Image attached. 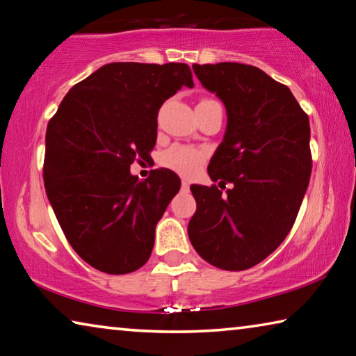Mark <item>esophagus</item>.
Listing matches in <instances>:
<instances>
[{
	"mask_svg": "<svg viewBox=\"0 0 356 356\" xmlns=\"http://www.w3.org/2000/svg\"><path fill=\"white\" fill-rule=\"evenodd\" d=\"M182 188H184V190H188V188H190V182H188V180H182Z\"/></svg>",
	"mask_w": 356,
	"mask_h": 356,
	"instance_id": "esophagus-1",
	"label": "esophagus"
}]
</instances>
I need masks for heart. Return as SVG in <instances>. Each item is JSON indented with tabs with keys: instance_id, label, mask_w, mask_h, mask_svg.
I'll use <instances>...</instances> for the list:
<instances>
[{
	"instance_id": "1",
	"label": "heart",
	"mask_w": 356,
	"mask_h": 356,
	"mask_svg": "<svg viewBox=\"0 0 356 356\" xmlns=\"http://www.w3.org/2000/svg\"><path fill=\"white\" fill-rule=\"evenodd\" d=\"M204 160H206V154L190 146H172L161 156V163L166 168L186 177L195 176L202 166Z\"/></svg>"
}]
</instances>
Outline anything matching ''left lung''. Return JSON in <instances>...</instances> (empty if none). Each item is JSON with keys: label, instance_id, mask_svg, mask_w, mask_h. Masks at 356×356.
Returning <instances> with one entry per match:
<instances>
[{"label": "left lung", "instance_id": "left-lung-1", "mask_svg": "<svg viewBox=\"0 0 356 356\" xmlns=\"http://www.w3.org/2000/svg\"><path fill=\"white\" fill-rule=\"evenodd\" d=\"M226 106L227 127L207 168L220 185H191L188 237L204 261L240 272L272 254L291 232L308 188L309 119L286 84L240 63L193 64Z\"/></svg>", "mask_w": 356, "mask_h": 356}]
</instances>
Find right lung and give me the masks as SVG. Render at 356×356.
Instances as JSON below:
<instances>
[{
    "mask_svg": "<svg viewBox=\"0 0 356 356\" xmlns=\"http://www.w3.org/2000/svg\"><path fill=\"white\" fill-rule=\"evenodd\" d=\"M184 86H195L186 64L111 63L76 83L48 122V201L72 248L100 272L131 273L150 257L180 179L155 170L138 180L130 165L149 159L160 106Z\"/></svg>",
    "mask_w": 356,
    "mask_h": 356,
    "instance_id": "add662e5",
    "label": "right lung"
}]
</instances>
